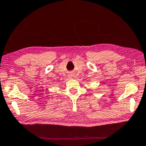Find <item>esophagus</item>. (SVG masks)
Segmentation results:
<instances>
[{"mask_svg":"<svg viewBox=\"0 0 146 146\" xmlns=\"http://www.w3.org/2000/svg\"><path fill=\"white\" fill-rule=\"evenodd\" d=\"M70 77H71V78H75V76H73V75H71Z\"/></svg>","mask_w":146,"mask_h":146,"instance_id":"esophagus-1","label":"esophagus"}]
</instances>
